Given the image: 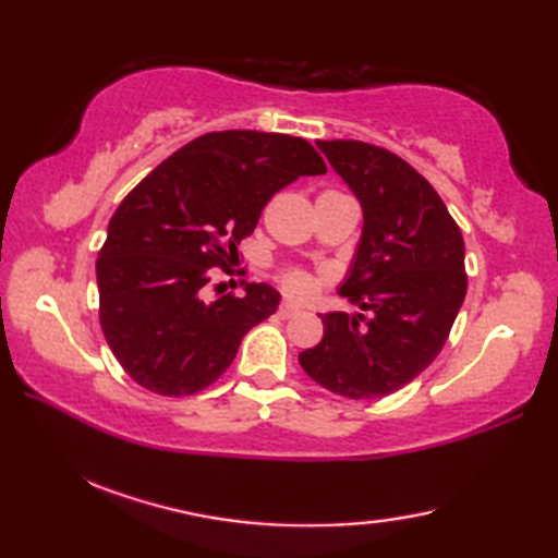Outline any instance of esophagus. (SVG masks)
<instances>
[{
  "instance_id": "obj_1",
  "label": "esophagus",
  "mask_w": 558,
  "mask_h": 558,
  "mask_svg": "<svg viewBox=\"0 0 558 558\" xmlns=\"http://www.w3.org/2000/svg\"><path fill=\"white\" fill-rule=\"evenodd\" d=\"M298 312H300V306L292 304V302H280V306H278V316H282V318H290Z\"/></svg>"
}]
</instances>
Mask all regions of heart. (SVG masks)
<instances>
[{
    "label": "heart",
    "mask_w": 558,
    "mask_h": 558,
    "mask_svg": "<svg viewBox=\"0 0 558 558\" xmlns=\"http://www.w3.org/2000/svg\"><path fill=\"white\" fill-rule=\"evenodd\" d=\"M278 282L280 288L286 290L292 298H310L312 290H314V276L310 270L298 268V266H288V268H280L278 272Z\"/></svg>",
    "instance_id": "heart-1"
}]
</instances>
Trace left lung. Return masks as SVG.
Returning <instances> with one entry per match:
<instances>
[{
    "label": "left lung",
    "instance_id": "left-lung-1",
    "mask_svg": "<svg viewBox=\"0 0 558 558\" xmlns=\"http://www.w3.org/2000/svg\"><path fill=\"white\" fill-rule=\"evenodd\" d=\"M364 210L340 294L364 314H322L300 354L318 386L372 400L410 384L446 345L468 292L465 242L441 196L410 162L364 141H316Z\"/></svg>",
    "mask_w": 558,
    "mask_h": 558
}]
</instances>
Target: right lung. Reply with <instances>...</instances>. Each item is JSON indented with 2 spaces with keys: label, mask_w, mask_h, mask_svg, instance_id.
<instances>
[{
  "label": "right lung",
  "mask_w": 558,
  "mask_h": 558,
  "mask_svg": "<svg viewBox=\"0 0 558 558\" xmlns=\"http://www.w3.org/2000/svg\"><path fill=\"white\" fill-rule=\"evenodd\" d=\"M324 172L310 141L232 129L194 138L126 194L96 272L105 340L138 386L180 398L218 381L280 294L242 280V298L208 302L210 268H228L280 189Z\"/></svg>",
  "instance_id": "add662e5"
}]
</instances>
